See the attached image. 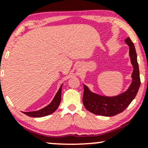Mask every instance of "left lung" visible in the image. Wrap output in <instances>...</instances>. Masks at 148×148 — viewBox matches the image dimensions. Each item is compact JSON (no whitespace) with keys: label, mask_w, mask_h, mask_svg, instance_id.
<instances>
[{"label":"left lung","mask_w":148,"mask_h":148,"mask_svg":"<svg viewBox=\"0 0 148 148\" xmlns=\"http://www.w3.org/2000/svg\"><path fill=\"white\" fill-rule=\"evenodd\" d=\"M129 47V57L133 66L131 74L132 81L128 88L122 93L115 96H104L92 92L89 87L83 84L84 94L82 101L86 109L97 115L113 116L125 110L134 99L137 95L140 85V72L137 61V54L133 43L129 37L125 39Z\"/></svg>","instance_id":"left-lung-1"}]
</instances>
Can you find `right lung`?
<instances>
[{
	"label": "right lung",
	"instance_id": "add662e5",
	"mask_svg": "<svg viewBox=\"0 0 148 148\" xmlns=\"http://www.w3.org/2000/svg\"><path fill=\"white\" fill-rule=\"evenodd\" d=\"M62 86L63 85H61L59 90H58L56 95L53 97V100L51 101L50 104H49L48 105L44 106L42 109H39V110L34 111V112H25L23 113L26 115L29 116L30 117H34V118H39V117H43L46 116H48L49 114H52L58 109V106H59L60 103L61 101V90H62Z\"/></svg>",
	"mask_w": 148,
	"mask_h": 148
}]
</instances>
